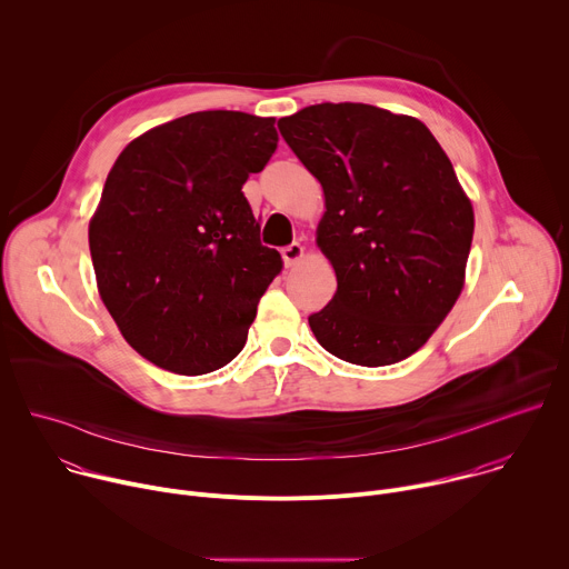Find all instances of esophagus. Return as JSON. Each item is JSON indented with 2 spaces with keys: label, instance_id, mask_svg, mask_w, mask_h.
Masks as SVG:
<instances>
[{
  "label": "esophagus",
  "instance_id": "obj_1",
  "mask_svg": "<svg viewBox=\"0 0 569 569\" xmlns=\"http://www.w3.org/2000/svg\"><path fill=\"white\" fill-rule=\"evenodd\" d=\"M281 257H283V263H286L288 268H292V266H297V263L303 259V248L299 246V242H292V246H288V248L281 250Z\"/></svg>",
  "mask_w": 569,
  "mask_h": 569
}]
</instances>
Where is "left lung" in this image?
<instances>
[{"mask_svg": "<svg viewBox=\"0 0 569 569\" xmlns=\"http://www.w3.org/2000/svg\"><path fill=\"white\" fill-rule=\"evenodd\" d=\"M279 132L323 191L315 242L338 290L308 317L340 360L385 367L417 353L466 281L472 202L428 126L365 103H319Z\"/></svg>", "mask_w": 569, "mask_h": 569, "instance_id": "left-lung-1", "label": "left lung"}]
</instances>
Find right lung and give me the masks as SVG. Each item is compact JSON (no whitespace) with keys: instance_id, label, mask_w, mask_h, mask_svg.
Masks as SVG:
<instances>
[{"instance_id":"add662e5","label":"right lung","mask_w":569,"mask_h":569,"mask_svg":"<svg viewBox=\"0 0 569 569\" xmlns=\"http://www.w3.org/2000/svg\"><path fill=\"white\" fill-rule=\"evenodd\" d=\"M274 119L193 112L132 139L90 220L99 295L148 362L200 376L246 347L283 261L242 184L277 148Z\"/></svg>"}]
</instances>
